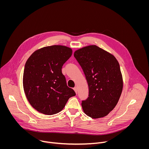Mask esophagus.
<instances>
[{"label": "esophagus", "instance_id": "34e87169", "mask_svg": "<svg viewBox=\"0 0 149 149\" xmlns=\"http://www.w3.org/2000/svg\"><path fill=\"white\" fill-rule=\"evenodd\" d=\"M74 90L75 91V93L76 94H77V90H78V88H77V87H75L74 88Z\"/></svg>", "mask_w": 149, "mask_h": 149}]
</instances>
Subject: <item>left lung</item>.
I'll use <instances>...</instances> for the list:
<instances>
[{"instance_id": "left-lung-1", "label": "left lung", "mask_w": 149, "mask_h": 149, "mask_svg": "<svg viewBox=\"0 0 149 149\" xmlns=\"http://www.w3.org/2000/svg\"><path fill=\"white\" fill-rule=\"evenodd\" d=\"M74 56L88 85V97L81 103L84 112L93 118L106 116L116 107L123 90V77L118 61L96 45L78 49Z\"/></svg>"}]
</instances>
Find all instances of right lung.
<instances>
[{"label":"right lung","instance_id":"right-lung-1","mask_svg":"<svg viewBox=\"0 0 149 149\" xmlns=\"http://www.w3.org/2000/svg\"><path fill=\"white\" fill-rule=\"evenodd\" d=\"M70 48L52 45L35 51L24 68L23 86L32 107L39 113L53 115L60 112L68 99L75 95L69 88L62 67L72 55Z\"/></svg>","mask_w":149,"mask_h":149}]
</instances>
